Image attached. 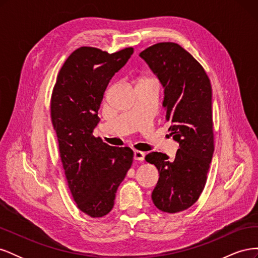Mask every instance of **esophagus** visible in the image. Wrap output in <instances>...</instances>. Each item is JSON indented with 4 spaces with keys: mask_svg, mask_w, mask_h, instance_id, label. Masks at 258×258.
<instances>
[{
    "mask_svg": "<svg viewBox=\"0 0 258 258\" xmlns=\"http://www.w3.org/2000/svg\"><path fill=\"white\" fill-rule=\"evenodd\" d=\"M145 158V153L141 151H135V159L138 161H143Z\"/></svg>",
    "mask_w": 258,
    "mask_h": 258,
    "instance_id": "34e87169",
    "label": "esophagus"
}]
</instances>
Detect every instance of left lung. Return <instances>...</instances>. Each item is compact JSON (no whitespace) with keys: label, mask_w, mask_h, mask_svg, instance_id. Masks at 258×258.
Here are the masks:
<instances>
[{"label":"left lung","mask_w":258,"mask_h":258,"mask_svg":"<svg viewBox=\"0 0 258 258\" xmlns=\"http://www.w3.org/2000/svg\"><path fill=\"white\" fill-rule=\"evenodd\" d=\"M158 77L170 136L178 142L174 160L153 152L145 160L159 172L152 192L156 208L176 213L191 207L205 188L214 152L212 87L205 69L176 43L155 44L140 53Z\"/></svg>","instance_id":"1"}]
</instances>
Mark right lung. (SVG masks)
Here are the masks:
<instances>
[{
    "label": "right lung",
    "mask_w": 258,
    "mask_h": 258,
    "mask_svg": "<svg viewBox=\"0 0 258 258\" xmlns=\"http://www.w3.org/2000/svg\"><path fill=\"white\" fill-rule=\"evenodd\" d=\"M132 53V47L114 53L77 48L60 69L51 93V121L68 186L77 208L90 217L113 209L117 188L134 161L131 148L110 146L92 135L107 85Z\"/></svg>",
    "instance_id": "add662e5"
}]
</instances>
